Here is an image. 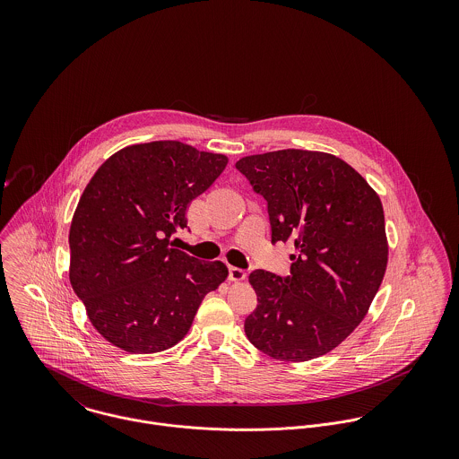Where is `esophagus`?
Returning a JSON list of instances; mask_svg holds the SVG:
<instances>
[{
    "label": "esophagus",
    "mask_w": 459,
    "mask_h": 459,
    "mask_svg": "<svg viewBox=\"0 0 459 459\" xmlns=\"http://www.w3.org/2000/svg\"><path fill=\"white\" fill-rule=\"evenodd\" d=\"M246 270H242V268H238V266H230V281H233V282H240V281H244L246 279Z\"/></svg>",
    "instance_id": "obj_1"
}]
</instances>
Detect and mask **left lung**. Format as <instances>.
<instances>
[{
	"instance_id": "obj_1",
	"label": "left lung",
	"mask_w": 459,
	"mask_h": 459,
	"mask_svg": "<svg viewBox=\"0 0 459 459\" xmlns=\"http://www.w3.org/2000/svg\"><path fill=\"white\" fill-rule=\"evenodd\" d=\"M237 169L268 203L272 244L295 247L291 275H249L258 307L246 318L247 339L277 360L318 359L364 320L384 281L389 244L380 196L325 152H266L240 159Z\"/></svg>"
}]
</instances>
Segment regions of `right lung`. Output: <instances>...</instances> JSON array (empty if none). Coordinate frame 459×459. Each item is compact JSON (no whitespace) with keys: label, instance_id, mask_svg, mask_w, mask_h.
<instances>
[{"label":"right lung","instance_id":"1","mask_svg":"<svg viewBox=\"0 0 459 459\" xmlns=\"http://www.w3.org/2000/svg\"><path fill=\"white\" fill-rule=\"evenodd\" d=\"M228 157L180 141L131 144L91 177L72 217L70 284L97 332L129 353L180 342L204 295L228 277L222 262L173 249L186 212Z\"/></svg>","mask_w":459,"mask_h":459}]
</instances>
